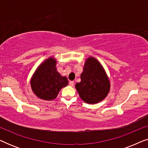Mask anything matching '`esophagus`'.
Here are the masks:
<instances>
[{
  "instance_id": "34e87169",
  "label": "esophagus",
  "mask_w": 148,
  "mask_h": 148,
  "mask_svg": "<svg viewBox=\"0 0 148 148\" xmlns=\"http://www.w3.org/2000/svg\"><path fill=\"white\" fill-rule=\"evenodd\" d=\"M69 85H70V86H74V82H73V81H70V82H69Z\"/></svg>"
}]
</instances>
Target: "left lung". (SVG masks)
<instances>
[{
	"label": "left lung",
	"instance_id": "obj_1",
	"mask_svg": "<svg viewBox=\"0 0 148 148\" xmlns=\"http://www.w3.org/2000/svg\"><path fill=\"white\" fill-rule=\"evenodd\" d=\"M110 87V82L102 64L94 57L88 58L81 74V82L75 84L80 98L88 104L98 103L106 98Z\"/></svg>",
	"mask_w": 148,
	"mask_h": 148
}]
</instances>
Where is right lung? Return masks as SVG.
<instances>
[{
	"label": "right lung",
	"instance_id": "right-lung-1",
	"mask_svg": "<svg viewBox=\"0 0 148 148\" xmlns=\"http://www.w3.org/2000/svg\"><path fill=\"white\" fill-rule=\"evenodd\" d=\"M56 63L54 58H48L38 66L32 77V91L42 100H54L60 90L68 85L67 78L56 71Z\"/></svg>",
	"mask_w": 148,
	"mask_h": 148
}]
</instances>
